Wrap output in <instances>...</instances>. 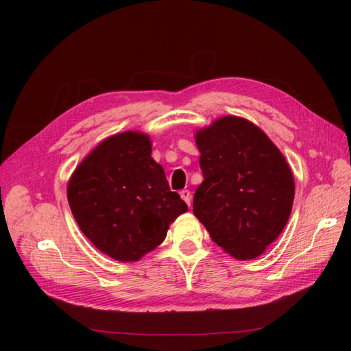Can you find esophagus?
<instances>
[{"label":"esophagus","mask_w":351,"mask_h":351,"mask_svg":"<svg viewBox=\"0 0 351 351\" xmlns=\"http://www.w3.org/2000/svg\"><path fill=\"white\" fill-rule=\"evenodd\" d=\"M180 196H182V199L190 206V204H192V193H190L187 189H184V190H182V192H180Z\"/></svg>","instance_id":"obj_1"}]
</instances>
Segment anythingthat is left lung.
Here are the masks:
<instances>
[{
	"label": "left lung",
	"instance_id": "left-lung-1",
	"mask_svg": "<svg viewBox=\"0 0 351 351\" xmlns=\"http://www.w3.org/2000/svg\"><path fill=\"white\" fill-rule=\"evenodd\" d=\"M204 182L193 214L210 239L239 261L261 256L290 218L294 177L256 124L224 115L195 133Z\"/></svg>",
	"mask_w": 351,
	"mask_h": 351
}]
</instances>
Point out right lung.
Instances as JSON below:
<instances>
[{"mask_svg": "<svg viewBox=\"0 0 351 351\" xmlns=\"http://www.w3.org/2000/svg\"><path fill=\"white\" fill-rule=\"evenodd\" d=\"M151 137L123 132L104 139L74 169L67 199L82 232L119 262H137L187 212L152 158Z\"/></svg>", "mask_w": 351, "mask_h": 351, "instance_id": "1", "label": "right lung"}]
</instances>
